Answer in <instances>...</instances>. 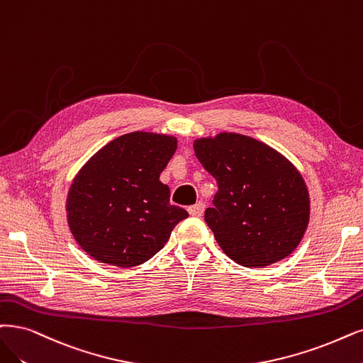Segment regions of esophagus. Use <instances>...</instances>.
<instances>
[{"label": "esophagus", "mask_w": 363, "mask_h": 363, "mask_svg": "<svg viewBox=\"0 0 363 363\" xmlns=\"http://www.w3.org/2000/svg\"><path fill=\"white\" fill-rule=\"evenodd\" d=\"M189 212H190L191 217H202V213L205 212V203L199 202V203L190 206V208H189Z\"/></svg>", "instance_id": "34e87169"}]
</instances>
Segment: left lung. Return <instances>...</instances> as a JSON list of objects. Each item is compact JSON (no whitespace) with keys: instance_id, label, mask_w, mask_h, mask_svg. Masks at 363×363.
<instances>
[{"instance_id":"1","label":"left lung","mask_w":363,"mask_h":363,"mask_svg":"<svg viewBox=\"0 0 363 363\" xmlns=\"http://www.w3.org/2000/svg\"><path fill=\"white\" fill-rule=\"evenodd\" d=\"M194 152L218 185L205 221L227 256L263 267L293 252L310 220V197L290 161L236 133L199 139Z\"/></svg>"}]
</instances>
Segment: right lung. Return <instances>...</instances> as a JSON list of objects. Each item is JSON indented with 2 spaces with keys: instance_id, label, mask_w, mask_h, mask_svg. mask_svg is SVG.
<instances>
[{
  "instance_id": "right-lung-1",
  "label": "right lung",
  "mask_w": 363,
  "mask_h": 363,
  "mask_svg": "<svg viewBox=\"0 0 363 363\" xmlns=\"http://www.w3.org/2000/svg\"><path fill=\"white\" fill-rule=\"evenodd\" d=\"M177 143L164 134L128 133L80 169L67 199V217L77 244L91 257L119 267L142 264L189 217L170 205L169 186L160 181Z\"/></svg>"
}]
</instances>
